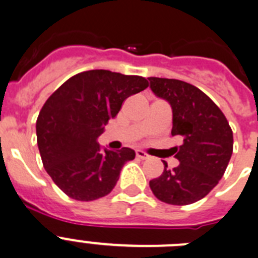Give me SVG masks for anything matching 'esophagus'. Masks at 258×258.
I'll use <instances>...</instances> for the list:
<instances>
[{
  "label": "esophagus",
  "mask_w": 258,
  "mask_h": 258,
  "mask_svg": "<svg viewBox=\"0 0 258 258\" xmlns=\"http://www.w3.org/2000/svg\"><path fill=\"white\" fill-rule=\"evenodd\" d=\"M136 155H137V157H138V159H142V160H147V159L150 157V155L146 154V152L142 151V150H137Z\"/></svg>",
  "instance_id": "34e87169"
}]
</instances>
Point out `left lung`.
<instances>
[{"instance_id": "left-lung-1", "label": "left lung", "mask_w": 258, "mask_h": 258, "mask_svg": "<svg viewBox=\"0 0 258 258\" xmlns=\"http://www.w3.org/2000/svg\"><path fill=\"white\" fill-rule=\"evenodd\" d=\"M155 95L172 107V136L182 140L173 147L179 164L150 181L159 200L187 206L208 195L222 178L232 154V131L217 104L197 86L181 80L149 77Z\"/></svg>"}]
</instances>
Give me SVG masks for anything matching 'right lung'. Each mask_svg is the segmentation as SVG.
Instances as JSON below:
<instances>
[{
	"label": "right lung",
	"instance_id": "add662e5",
	"mask_svg": "<svg viewBox=\"0 0 258 258\" xmlns=\"http://www.w3.org/2000/svg\"><path fill=\"white\" fill-rule=\"evenodd\" d=\"M149 86L145 77L92 70L68 79L52 93L36 121L45 170L66 195L92 202L108 195L132 149L102 150L97 138L122 102Z\"/></svg>",
	"mask_w": 258,
	"mask_h": 258
}]
</instances>
